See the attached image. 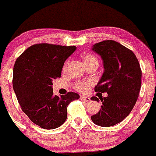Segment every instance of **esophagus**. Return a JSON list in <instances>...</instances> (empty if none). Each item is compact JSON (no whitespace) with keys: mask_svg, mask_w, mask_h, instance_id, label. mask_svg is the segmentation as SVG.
Instances as JSON below:
<instances>
[{"mask_svg":"<svg viewBox=\"0 0 156 156\" xmlns=\"http://www.w3.org/2000/svg\"><path fill=\"white\" fill-rule=\"evenodd\" d=\"M80 99H81V100L85 101H87V102H89V101H90V98L86 97V96H83V95H81V96H80Z\"/></svg>","mask_w":156,"mask_h":156,"instance_id":"1","label":"esophagus"}]
</instances>
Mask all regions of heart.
Returning a JSON list of instances; mask_svg holds the SVG:
<instances>
[{"mask_svg": "<svg viewBox=\"0 0 156 156\" xmlns=\"http://www.w3.org/2000/svg\"><path fill=\"white\" fill-rule=\"evenodd\" d=\"M82 58L86 66L94 64V63L98 64V60L97 57L92 55V54H83L82 55ZM68 63L69 61H66L65 62L64 66H63V69L66 68ZM90 84H91V82H90V81H77V82L74 83V88H75V90H76L78 92H80V93H87L89 90H90Z\"/></svg>", "mask_w": 156, "mask_h": 156, "instance_id": "1", "label": "heart"}]
</instances>
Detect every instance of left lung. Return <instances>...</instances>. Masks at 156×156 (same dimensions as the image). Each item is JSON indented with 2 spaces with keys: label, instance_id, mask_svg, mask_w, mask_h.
<instances>
[{
  "label": "left lung",
  "instance_id": "8db88e82",
  "mask_svg": "<svg viewBox=\"0 0 156 156\" xmlns=\"http://www.w3.org/2000/svg\"><path fill=\"white\" fill-rule=\"evenodd\" d=\"M92 50L100 55L105 69L94 90L108 96L100 98L101 108L91 119L108 127L122 122L133 108L141 87V69L134 53L115 41L97 43ZM91 100L98 101L97 97Z\"/></svg>",
  "mask_w": 156,
  "mask_h": 156
}]
</instances>
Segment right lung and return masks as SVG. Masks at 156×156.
<instances>
[{
	"instance_id": "add662e5",
	"label": "right lung",
	"mask_w": 156,
	"mask_h": 156,
	"mask_svg": "<svg viewBox=\"0 0 156 156\" xmlns=\"http://www.w3.org/2000/svg\"><path fill=\"white\" fill-rule=\"evenodd\" d=\"M76 49L75 46L37 44L16 59L12 83L18 101L30 120L43 129L62 125L68 105L80 98L74 92L54 95L51 87L52 80L61 77L65 61Z\"/></svg>"
}]
</instances>
